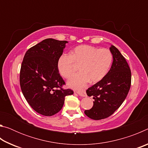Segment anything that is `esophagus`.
Segmentation results:
<instances>
[{
	"label": "esophagus",
	"instance_id": "obj_1",
	"mask_svg": "<svg viewBox=\"0 0 148 148\" xmlns=\"http://www.w3.org/2000/svg\"><path fill=\"white\" fill-rule=\"evenodd\" d=\"M76 92L79 95V96H81V97H87L86 91H85V90H84V89L80 90V91H77Z\"/></svg>",
	"mask_w": 148,
	"mask_h": 148
}]
</instances>
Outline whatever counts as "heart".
<instances>
[{
    "label": "heart",
    "instance_id": "obj_1",
    "mask_svg": "<svg viewBox=\"0 0 148 148\" xmlns=\"http://www.w3.org/2000/svg\"><path fill=\"white\" fill-rule=\"evenodd\" d=\"M113 61V55L106 48L82 45L72 50L71 55L62 53L57 61L60 74L69 78L74 73L76 65H79V71L69 80L70 87L80 89L87 82H97L106 76Z\"/></svg>",
    "mask_w": 148,
    "mask_h": 148
}]
</instances>
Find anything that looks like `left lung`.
I'll return each mask as SVG.
<instances>
[{
    "label": "left lung",
    "mask_w": 148,
    "mask_h": 148,
    "mask_svg": "<svg viewBox=\"0 0 148 148\" xmlns=\"http://www.w3.org/2000/svg\"><path fill=\"white\" fill-rule=\"evenodd\" d=\"M113 63L103 78L86 91L95 100L91 109L85 110L89 118L100 120L113 114L126 99L131 85V71L125 57L114 46L110 48Z\"/></svg>",
    "instance_id": "1"
}]
</instances>
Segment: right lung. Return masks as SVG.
<instances>
[{
    "instance_id": "right-lung-1",
    "label": "right lung",
    "mask_w": 148,
    "mask_h": 148,
    "mask_svg": "<svg viewBox=\"0 0 148 148\" xmlns=\"http://www.w3.org/2000/svg\"><path fill=\"white\" fill-rule=\"evenodd\" d=\"M66 41L47 38L27 50L20 70L19 82L26 101L34 111L51 116L63 106L65 97L74 93L63 89L57 61Z\"/></svg>"
}]
</instances>
